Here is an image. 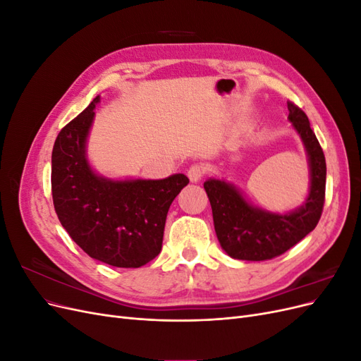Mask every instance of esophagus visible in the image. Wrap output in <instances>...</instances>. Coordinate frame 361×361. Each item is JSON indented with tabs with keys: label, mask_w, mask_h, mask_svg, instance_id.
Returning a JSON list of instances; mask_svg holds the SVG:
<instances>
[{
	"label": "esophagus",
	"mask_w": 361,
	"mask_h": 361,
	"mask_svg": "<svg viewBox=\"0 0 361 361\" xmlns=\"http://www.w3.org/2000/svg\"><path fill=\"white\" fill-rule=\"evenodd\" d=\"M204 171H206V169H204V166H202V164H192V166L188 169L187 174H188L190 180L195 183V182H199L203 178Z\"/></svg>",
	"instance_id": "34e87169"
}]
</instances>
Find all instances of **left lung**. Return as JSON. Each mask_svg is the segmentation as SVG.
Masks as SVG:
<instances>
[{
  "label": "left lung",
  "instance_id": "8db88e82",
  "mask_svg": "<svg viewBox=\"0 0 361 361\" xmlns=\"http://www.w3.org/2000/svg\"><path fill=\"white\" fill-rule=\"evenodd\" d=\"M288 110L309 164L310 187L301 206L286 214L271 212L247 200L241 190L224 179L211 178L203 183L218 241L233 259L257 262L280 256L309 235L321 218L326 179L324 152L304 111L292 102H288Z\"/></svg>",
  "mask_w": 361,
  "mask_h": 361
}]
</instances>
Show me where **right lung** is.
Masks as SVG:
<instances>
[{"instance_id": "right-lung-1", "label": "right lung", "mask_w": 361, "mask_h": 361, "mask_svg": "<svg viewBox=\"0 0 361 361\" xmlns=\"http://www.w3.org/2000/svg\"><path fill=\"white\" fill-rule=\"evenodd\" d=\"M96 96L54 143L51 188L61 226L90 257L117 268H140L162 248L166 218L188 178L110 179L87 158Z\"/></svg>"}]
</instances>
